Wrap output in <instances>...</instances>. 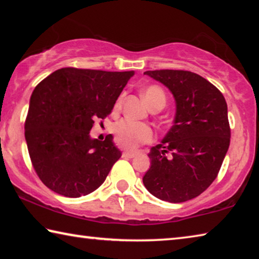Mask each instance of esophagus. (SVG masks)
<instances>
[{
  "label": "esophagus",
  "mask_w": 259,
  "mask_h": 259,
  "mask_svg": "<svg viewBox=\"0 0 259 259\" xmlns=\"http://www.w3.org/2000/svg\"><path fill=\"white\" fill-rule=\"evenodd\" d=\"M136 155H137V153L134 152V151H124L123 153H122V156L123 157H128V159H133V157H135Z\"/></svg>",
  "instance_id": "obj_1"
}]
</instances>
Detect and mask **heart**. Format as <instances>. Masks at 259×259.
<instances>
[{
    "instance_id": "1",
    "label": "heart",
    "mask_w": 259,
    "mask_h": 259,
    "mask_svg": "<svg viewBox=\"0 0 259 259\" xmlns=\"http://www.w3.org/2000/svg\"><path fill=\"white\" fill-rule=\"evenodd\" d=\"M143 96L151 108L154 105L162 103L165 104V95L161 88L150 85L144 89ZM120 100H117L115 108L119 107ZM114 136L117 145L124 148H136L145 143H150L154 138L152 128L146 123L136 122L129 119H124L117 122L114 125Z\"/></svg>"
}]
</instances>
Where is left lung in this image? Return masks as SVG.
Here are the masks:
<instances>
[{"instance_id":"1","label":"left lung","mask_w":259,"mask_h":259,"mask_svg":"<svg viewBox=\"0 0 259 259\" xmlns=\"http://www.w3.org/2000/svg\"><path fill=\"white\" fill-rule=\"evenodd\" d=\"M144 74L169 88L177 111L172 128L148 155L151 168L143 183L157 199L185 202L207 190L221 170L231 140L226 100L199 74L178 69Z\"/></svg>"}]
</instances>
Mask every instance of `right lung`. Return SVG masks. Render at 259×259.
Returning a JSON list of instances; mask_svg holds the SVG:
<instances>
[{
  "instance_id": "obj_1",
  "label": "right lung",
  "mask_w": 259,
  "mask_h": 259,
  "mask_svg": "<svg viewBox=\"0 0 259 259\" xmlns=\"http://www.w3.org/2000/svg\"><path fill=\"white\" fill-rule=\"evenodd\" d=\"M130 72L65 67L35 87L25 138L35 172L51 191L80 198L102 185L121 157L112 135L90 138L96 120L112 113Z\"/></svg>"
}]
</instances>
